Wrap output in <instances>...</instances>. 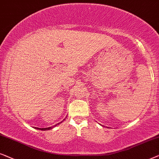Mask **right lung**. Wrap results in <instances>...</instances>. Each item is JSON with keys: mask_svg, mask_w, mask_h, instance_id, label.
Here are the masks:
<instances>
[{"mask_svg": "<svg viewBox=\"0 0 159 159\" xmlns=\"http://www.w3.org/2000/svg\"><path fill=\"white\" fill-rule=\"evenodd\" d=\"M63 121V120H62ZM62 121H61L60 123H62ZM58 124H60V123H58V124H55L54 126H51V127H48V128H38V127H35V129H40V130H43V131H45V130H49V129H53L54 127V126H57Z\"/></svg>", "mask_w": 159, "mask_h": 159, "instance_id": "obj_1", "label": "right lung"}]
</instances>
